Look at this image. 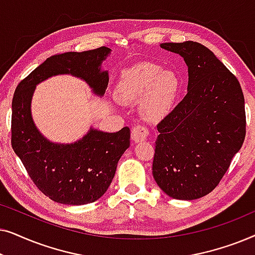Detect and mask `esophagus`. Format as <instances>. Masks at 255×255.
<instances>
[{"instance_id":"esophagus-1","label":"esophagus","mask_w":255,"mask_h":255,"mask_svg":"<svg viewBox=\"0 0 255 255\" xmlns=\"http://www.w3.org/2000/svg\"><path fill=\"white\" fill-rule=\"evenodd\" d=\"M148 135H149V130L147 127H145V125H141V124L135 125V127L132 128L131 130V138L132 140L135 142L145 140Z\"/></svg>"}]
</instances>
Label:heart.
<instances>
[{"label": "heart", "instance_id": "obj_1", "mask_svg": "<svg viewBox=\"0 0 255 255\" xmlns=\"http://www.w3.org/2000/svg\"><path fill=\"white\" fill-rule=\"evenodd\" d=\"M179 90V80L172 71L159 65L141 62L122 74L116 96L122 103L141 101V114L147 120H159L172 108Z\"/></svg>", "mask_w": 255, "mask_h": 255}]
</instances>
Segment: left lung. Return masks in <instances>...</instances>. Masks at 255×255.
Segmentation results:
<instances>
[{"instance_id":"8db88e82","label":"left lung","mask_w":255,"mask_h":255,"mask_svg":"<svg viewBox=\"0 0 255 255\" xmlns=\"http://www.w3.org/2000/svg\"><path fill=\"white\" fill-rule=\"evenodd\" d=\"M188 66V93L158 123L153 177L176 200H196L218 186L246 134L238 79L196 41L163 43Z\"/></svg>"}]
</instances>
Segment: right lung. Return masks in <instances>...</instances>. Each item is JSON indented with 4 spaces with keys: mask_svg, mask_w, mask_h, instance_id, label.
I'll list each match as a JSON object with an SVG mask.
<instances>
[{
    "mask_svg": "<svg viewBox=\"0 0 255 255\" xmlns=\"http://www.w3.org/2000/svg\"><path fill=\"white\" fill-rule=\"evenodd\" d=\"M110 53L101 46L85 52L54 54L33 69L16 87L12 97L11 146L38 189L52 201L81 205L95 202L109 188L117 162L130 146V128L115 133L90 130L71 145L46 140L34 127L30 113L37 83L57 74H72L103 95L109 81L100 66Z\"/></svg>",
    "mask_w": 255,
    "mask_h": 255,
    "instance_id": "add662e5",
    "label": "right lung"
}]
</instances>
